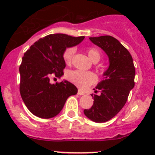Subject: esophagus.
<instances>
[{"label":"esophagus","instance_id":"1","mask_svg":"<svg viewBox=\"0 0 155 155\" xmlns=\"http://www.w3.org/2000/svg\"><path fill=\"white\" fill-rule=\"evenodd\" d=\"M85 93L83 91V90H78V95H79V96H82V95H84Z\"/></svg>","mask_w":155,"mask_h":155}]
</instances>
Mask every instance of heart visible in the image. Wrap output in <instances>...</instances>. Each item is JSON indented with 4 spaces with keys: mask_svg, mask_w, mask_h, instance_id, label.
<instances>
[{
    "mask_svg": "<svg viewBox=\"0 0 155 155\" xmlns=\"http://www.w3.org/2000/svg\"><path fill=\"white\" fill-rule=\"evenodd\" d=\"M76 52L75 47H68L65 48L62 54L64 62L67 65H70L72 58ZM87 53L93 62H97L101 58L100 50L97 48H89ZM66 79L81 89H86L91 85L94 84L97 81V76L92 72H84L80 70H70L66 73Z\"/></svg>",
    "mask_w": 155,
    "mask_h": 155,
    "instance_id": "heart-1",
    "label": "heart"
}]
</instances>
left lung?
<instances>
[{
	"label": "left lung",
	"mask_w": 155,
	"mask_h": 155,
	"mask_svg": "<svg viewBox=\"0 0 155 155\" xmlns=\"http://www.w3.org/2000/svg\"><path fill=\"white\" fill-rule=\"evenodd\" d=\"M109 57L110 65L104 73V79L97 86L91 108L84 110L89 119L97 123L110 120L126 104L130 91L134 86L135 68L128 50L117 39L110 35L90 38Z\"/></svg>",
	"instance_id": "obj_1"
}]
</instances>
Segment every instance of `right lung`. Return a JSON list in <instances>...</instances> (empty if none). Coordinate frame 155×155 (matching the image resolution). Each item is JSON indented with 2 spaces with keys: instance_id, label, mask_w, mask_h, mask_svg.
Listing matches in <instances>:
<instances>
[{
  "instance_id": "right-lung-1",
  "label": "right lung",
  "mask_w": 155,
  "mask_h": 155,
  "mask_svg": "<svg viewBox=\"0 0 155 155\" xmlns=\"http://www.w3.org/2000/svg\"><path fill=\"white\" fill-rule=\"evenodd\" d=\"M84 38L48 35L24 54L19 67L20 93L27 108L36 117H54L62 110L68 97L77 93V88L68 81L55 84L49 81L51 76L60 78L64 74V50L79 44Z\"/></svg>"
}]
</instances>
